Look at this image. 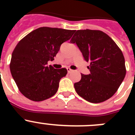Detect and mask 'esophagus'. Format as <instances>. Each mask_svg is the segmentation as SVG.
Instances as JSON below:
<instances>
[{"label":"esophagus","instance_id":"obj_1","mask_svg":"<svg viewBox=\"0 0 135 135\" xmlns=\"http://www.w3.org/2000/svg\"><path fill=\"white\" fill-rule=\"evenodd\" d=\"M67 70H68V73H71V71H73V70H71V69L70 68H68L67 69Z\"/></svg>","mask_w":135,"mask_h":135}]
</instances>
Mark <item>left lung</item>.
Returning a JSON list of instances; mask_svg holds the SVG:
<instances>
[{
	"label": "left lung",
	"mask_w": 135,
	"mask_h": 135,
	"mask_svg": "<svg viewBox=\"0 0 135 135\" xmlns=\"http://www.w3.org/2000/svg\"><path fill=\"white\" fill-rule=\"evenodd\" d=\"M70 42L76 44L90 63V74H82L80 80L74 83L78 95L93 103L112 97L126 75L124 57L115 42L102 31L87 29L76 31Z\"/></svg>",
	"instance_id": "left-lung-1"
}]
</instances>
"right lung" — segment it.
<instances>
[{
  "label": "right lung",
  "instance_id": "1",
  "mask_svg": "<svg viewBox=\"0 0 135 135\" xmlns=\"http://www.w3.org/2000/svg\"><path fill=\"white\" fill-rule=\"evenodd\" d=\"M76 30L42 27L21 39L13 51L10 64L12 77L19 90L27 99L41 101L57 93L59 83L66 76L65 68L47 66L60 46Z\"/></svg>",
  "mask_w": 135,
  "mask_h": 135
}]
</instances>
